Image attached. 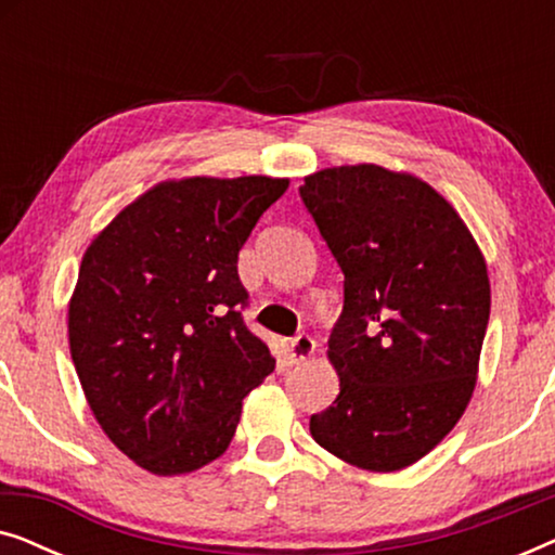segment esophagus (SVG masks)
I'll return each mask as SVG.
<instances>
[{
  "mask_svg": "<svg viewBox=\"0 0 555 555\" xmlns=\"http://www.w3.org/2000/svg\"><path fill=\"white\" fill-rule=\"evenodd\" d=\"M287 351H291L293 363H302L315 353V340L306 336V333H300V336H295L291 344H287Z\"/></svg>",
  "mask_w": 555,
  "mask_h": 555,
  "instance_id": "esophagus-1",
  "label": "esophagus"
}]
</instances>
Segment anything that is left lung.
<instances>
[{
	"label": "left lung",
	"instance_id": "left-lung-1",
	"mask_svg": "<svg viewBox=\"0 0 555 555\" xmlns=\"http://www.w3.org/2000/svg\"><path fill=\"white\" fill-rule=\"evenodd\" d=\"M300 196L346 278L328 338L340 391L310 416V435L348 465L397 473L435 450L473 399L488 262L457 209L409 171L331 166Z\"/></svg>",
	"mask_w": 555,
	"mask_h": 555
}]
</instances>
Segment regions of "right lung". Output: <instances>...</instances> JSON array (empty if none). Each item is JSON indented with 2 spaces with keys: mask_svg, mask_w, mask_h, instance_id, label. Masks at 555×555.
I'll return each mask as SVG.
<instances>
[{
  "mask_svg": "<svg viewBox=\"0 0 555 555\" xmlns=\"http://www.w3.org/2000/svg\"><path fill=\"white\" fill-rule=\"evenodd\" d=\"M291 179H166L82 255L67 340L105 437L146 473H194L230 447L242 399L275 369L242 323L237 255Z\"/></svg>",
  "mask_w": 555,
  "mask_h": 555,
  "instance_id": "1",
  "label": "right lung"
}]
</instances>
